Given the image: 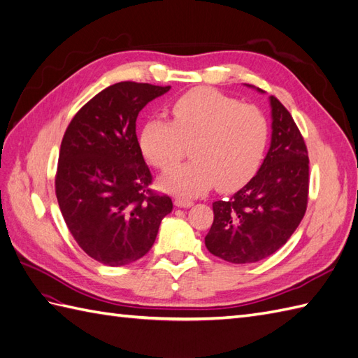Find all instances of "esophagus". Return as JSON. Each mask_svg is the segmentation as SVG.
Masks as SVG:
<instances>
[{"mask_svg":"<svg viewBox=\"0 0 358 358\" xmlns=\"http://www.w3.org/2000/svg\"><path fill=\"white\" fill-rule=\"evenodd\" d=\"M174 205L179 206V208H188L193 205V200H188L185 197H178L176 200H174Z\"/></svg>","mask_w":358,"mask_h":358,"instance_id":"34e87169","label":"esophagus"}]
</instances>
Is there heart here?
Instances as JSON below:
<instances>
[{
	"instance_id": "b5f03b06",
	"label": "heart",
	"mask_w": 358,
	"mask_h": 358,
	"mask_svg": "<svg viewBox=\"0 0 358 358\" xmlns=\"http://www.w3.org/2000/svg\"><path fill=\"white\" fill-rule=\"evenodd\" d=\"M173 121H147L139 136L144 156L156 169L169 170L191 147L193 162L161 178L171 193L196 196L214 184L237 189L255 176L268 141V121L254 104H241L217 90L197 88L170 106Z\"/></svg>"
}]
</instances>
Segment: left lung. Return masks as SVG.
I'll use <instances>...</instances> for the list:
<instances>
[{"instance_id": "obj_1", "label": "left lung", "mask_w": 358, "mask_h": 358, "mask_svg": "<svg viewBox=\"0 0 358 358\" xmlns=\"http://www.w3.org/2000/svg\"><path fill=\"white\" fill-rule=\"evenodd\" d=\"M270 106L272 143L263 165L231 199L213 203L214 222L205 237L206 249L234 264L257 263L275 254L307 211V145L290 112L273 95Z\"/></svg>"}]
</instances>
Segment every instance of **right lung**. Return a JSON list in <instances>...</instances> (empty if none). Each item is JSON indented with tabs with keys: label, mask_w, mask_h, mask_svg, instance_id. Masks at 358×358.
I'll use <instances>...</instances> for the list:
<instances>
[{
	"label": "right lung",
	"mask_w": 358,
	"mask_h": 358,
	"mask_svg": "<svg viewBox=\"0 0 358 358\" xmlns=\"http://www.w3.org/2000/svg\"><path fill=\"white\" fill-rule=\"evenodd\" d=\"M170 86L120 82L99 92L68 124L60 144L56 197L85 254L126 266L153 246L170 196L150 188L152 173L136 138L138 113Z\"/></svg>",
	"instance_id": "1"
}]
</instances>
